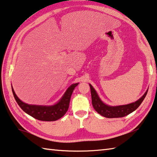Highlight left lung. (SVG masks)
I'll use <instances>...</instances> for the list:
<instances>
[{"label": "left lung", "mask_w": 157, "mask_h": 157, "mask_svg": "<svg viewBox=\"0 0 157 157\" xmlns=\"http://www.w3.org/2000/svg\"><path fill=\"white\" fill-rule=\"evenodd\" d=\"M90 88H91V99H92V105L94 107V109L97 112L100 114L101 116L106 117V118H121L124 117L128 114L131 113L133 111H135L139 107L142 102L147 95V91L145 93V94L140 98L139 100L136 101L135 102L131 103V104L126 105H121L116 106V107H111L108 106L103 103L98 97L96 91H95L91 84Z\"/></svg>", "instance_id": "obj_1"}]
</instances>
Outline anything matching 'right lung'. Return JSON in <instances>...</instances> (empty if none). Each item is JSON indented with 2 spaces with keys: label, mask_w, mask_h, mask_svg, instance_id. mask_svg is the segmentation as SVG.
Segmentation results:
<instances>
[{
  "label": "right lung",
  "mask_w": 157,
  "mask_h": 157,
  "mask_svg": "<svg viewBox=\"0 0 157 157\" xmlns=\"http://www.w3.org/2000/svg\"><path fill=\"white\" fill-rule=\"evenodd\" d=\"M78 85V83L71 85L66 91L59 102L52 106L31 105L26 104V103L22 102L17 96L13 88L12 89L13 95H14V97L18 105L25 113L39 121H55L62 118L68 111L71 95L73 94L74 89Z\"/></svg>",
  "instance_id": "obj_1"
}]
</instances>
